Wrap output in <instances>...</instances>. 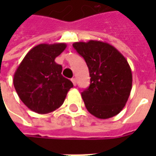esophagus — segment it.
Here are the masks:
<instances>
[{
    "instance_id": "obj_1",
    "label": "esophagus",
    "mask_w": 156,
    "mask_h": 156,
    "mask_svg": "<svg viewBox=\"0 0 156 156\" xmlns=\"http://www.w3.org/2000/svg\"><path fill=\"white\" fill-rule=\"evenodd\" d=\"M71 81H72V82H73L74 86H76V79H75V78H72V79H71Z\"/></svg>"
}]
</instances>
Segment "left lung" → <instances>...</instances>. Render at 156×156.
<instances>
[{
  "instance_id": "1",
  "label": "left lung",
  "mask_w": 156,
  "mask_h": 156,
  "mask_svg": "<svg viewBox=\"0 0 156 156\" xmlns=\"http://www.w3.org/2000/svg\"><path fill=\"white\" fill-rule=\"evenodd\" d=\"M73 47L84 58L90 85L81 93L87 111L99 119L118 115L125 107L132 89V71L128 61L114 46L90 40Z\"/></svg>"
}]
</instances>
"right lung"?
I'll list each match as a JSON object with an SVG mask.
<instances>
[{
    "label": "right lung",
    "mask_w": 156,
    "mask_h": 156,
    "mask_svg": "<svg viewBox=\"0 0 156 156\" xmlns=\"http://www.w3.org/2000/svg\"><path fill=\"white\" fill-rule=\"evenodd\" d=\"M67 48L66 43H41L23 58L14 75V86L21 101L38 114H48L60 108L73 83L62 75V67L55 60Z\"/></svg>",
    "instance_id": "obj_1"
}]
</instances>
